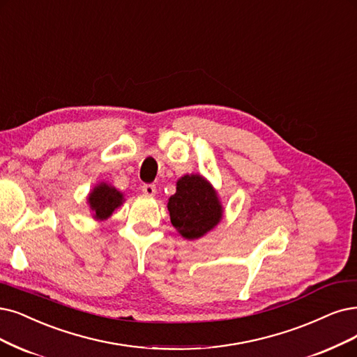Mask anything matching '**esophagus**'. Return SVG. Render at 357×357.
<instances>
[{
    "label": "esophagus",
    "instance_id": "1",
    "mask_svg": "<svg viewBox=\"0 0 357 357\" xmlns=\"http://www.w3.org/2000/svg\"><path fill=\"white\" fill-rule=\"evenodd\" d=\"M142 192L145 195L153 197L155 194V185H153V183H145V185H142Z\"/></svg>",
    "mask_w": 357,
    "mask_h": 357
}]
</instances>
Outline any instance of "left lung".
<instances>
[{
  "label": "left lung",
  "instance_id": "obj_1",
  "mask_svg": "<svg viewBox=\"0 0 357 357\" xmlns=\"http://www.w3.org/2000/svg\"><path fill=\"white\" fill-rule=\"evenodd\" d=\"M170 222L185 240H199L215 229L223 218V206L215 187L200 174L183 175L167 202Z\"/></svg>",
  "mask_w": 357,
  "mask_h": 357
}]
</instances>
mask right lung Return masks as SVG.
<instances>
[{
  "instance_id": "right-lung-1",
  "label": "right lung",
  "mask_w": 357,
  "mask_h": 357,
  "mask_svg": "<svg viewBox=\"0 0 357 357\" xmlns=\"http://www.w3.org/2000/svg\"><path fill=\"white\" fill-rule=\"evenodd\" d=\"M86 203L97 222L107 220L116 208L125 203L123 192L119 191L112 183L98 182L86 197Z\"/></svg>"
}]
</instances>
